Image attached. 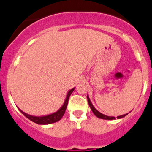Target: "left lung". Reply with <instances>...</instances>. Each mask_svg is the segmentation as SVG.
<instances>
[{
    "label": "left lung",
    "instance_id": "1",
    "mask_svg": "<svg viewBox=\"0 0 152 152\" xmlns=\"http://www.w3.org/2000/svg\"><path fill=\"white\" fill-rule=\"evenodd\" d=\"M87 99H88V104H89V107H90V108H91V111L93 112V113H94V114H95V115L97 117H98V118H100V119H103V120H115V119H116L115 117H109V116L104 115V114H103V113H102L101 112L98 111V110H96V108H95V107L93 106L92 104H91V101H90L88 95H87ZM127 114H128V113H126V114H124V115H121V116H118V117H117V119L123 118V117H124L125 116H126Z\"/></svg>",
    "mask_w": 152,
    "mask_h": 152
}]
</instances>
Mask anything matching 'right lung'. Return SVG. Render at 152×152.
I'll return each mask as SVG.
<instances>
[{"mask_svg": "<svg viewBox=\"0 0 152 152\" xmlns=\"http://www.w3.org/2000/svg\"><path fill=\"white\" fill-rule=\"evenodd\" d=\"M75 88H72V89L69 90V91L67 92V95H66V99L64 101V104L62 105L61 108L59 110H57V111L54 112L53 113H50V114H48V115H45V116H39V117H37V116H32V115H29L28 113H25V112H23V110H20V111L23 113V115L26 117L28 120H30L32 122L35 123L37 124H41V125H45V124H54V123L57 122V121H59L61 118L63 117V116L64 115V113H65V111H66V107H67V104H68V101H69V98L70 96V95L72 94L73 91H74Z\"/></svg>", "mask_w": 152, "mask_h": 152, "instance_id": "obj_1", "label": "right lung"}]
</instances>
